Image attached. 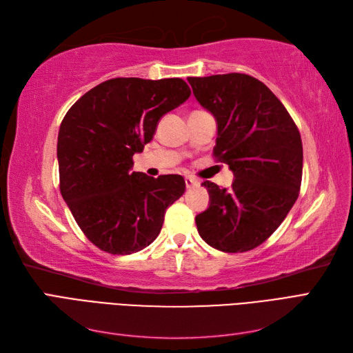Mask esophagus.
<instances>
[{"label":"esophagus","instance_id":"obj_1","mask_svg":"<svg viewBox=\"0 0 353 353\" xmlns=\"http://www.w3.org/2000/svg\"><path fill=\"white\" fill-rule=\"evenodd\" d=\"M185 185L187 188H193L199 185V179H196L194 176H185Z\"/></svg>","mask_w":353,"mask_h":353}]
</instances>
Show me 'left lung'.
I'll use <instances>...</instances> for the list:
<instances>
[{
  "label": "left lung",
  "mask_w": 353,
  "mask_h": 353,
  "mask_svg": "<svg viewBox=\"0 0 353 353\" xmlns=\"http://www.w3.org/2000/svg\"><path fill=\"white\" fill-rule=\"evenodd\" d=\"M218 122L213 156L234 172L228 188L205 181L209 208L196 216L200 237L227 253L268 240L299 197L302 138L290 113L263 82L245 73L188 78Z\"/></svg>",
  "instance_id": "1"
}]
</instances>
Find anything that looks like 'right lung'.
Here are the masks:
<instances>
[{
	"instance_id": "right-lung-1",
	"label": "right lung",
	"mask_w": 353,
	"mask_h": 353,
	"mask_svg": "<svg viewBox=\"0 0 353 353\" xmlns=\"http://www.w3.org/2000/svg\"><path fill=\"white\" fill-rule=\"evenodd\" d=\"M190 94L181 78H114L85 92L63 117L60 193L85 237L100 250H143L159 236L166 209L184 194L181 175L152 178L131 168L160 117Z\"/></svg>"
}]
</instances>
